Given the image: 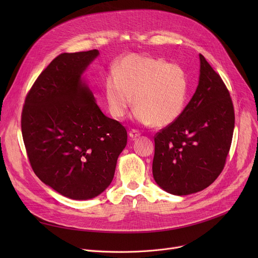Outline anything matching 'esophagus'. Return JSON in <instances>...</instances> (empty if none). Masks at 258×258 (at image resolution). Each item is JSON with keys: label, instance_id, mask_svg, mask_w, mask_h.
Returning a JSON list of instances; mask_svg holds the SVG:
<instances>
[{"label": "esophagus", "instance_id": "1", "mask_svg": "<svg viewBox=\"0 0 258 258\" xmlns=\"http://www.w3.org/2000/svg\"><path fill=\"white\" fill-rule=\"evenodd\" d=\"M128 135H130V137H131L132 139H136L137 137L140 136L141 134H140V132L137 131V130H131L130 133H128Z\"/></svg>", "mask_w": 258, "mask_h": 258}]
</instances>
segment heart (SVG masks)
<instances>
[{
    "label": "heart",
    "mask_w": 258,
    "mask_h": 258,
    "mask_svg": "<svg viewBox=\"0 0 258 258\" xmlns=\"http://www.w3.org/2000/svg\"><path fill=\"white\" fill-rule=\"evenodd\" d=\"M189 81L184 68L153 56L131 54L108 72L104 94L108 111L123 118L134 102V117L142 124L166 126L183 114Z\"/></svg>",
    "instance_id": "obj_1"
}]
</instances>
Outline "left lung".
<instances>
[{
	"label": "left lung",
	"mask_w": 258,
	"mask_h": 258,
	"mask_svg": "<svg viewBox=\"0 0 258 258\" xmlns=\"http://www.w3.org/2000/svg\"><path fill=\"white\" fill-rule=\"evenodd\" d=\"M199 86L181 117L155 135L153 174L175 196L211 185L223 171L232 142L234 107L230 93L200 54Z\"/></svg>",
	"instance_id": "1"
}]
</instances>
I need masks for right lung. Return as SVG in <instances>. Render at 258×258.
<instances>
[{"mask_svg": "<svg viewBox=\"0 0 258 258\" xmlns=\"http://www.w3.org/2000/svg\"><path fill=\"white\" fill-rule=\"evenodd\" d=\"M99 54L61 53L38 75L22 111L23 140L38 179L73 200L111 184L127 142L125 127L103 115L81 74Z\"/></svg>", "mask_w": 258, "mask_h": 258, "instance_id": "add662e5", "label": "right lung"}]
</instances>
